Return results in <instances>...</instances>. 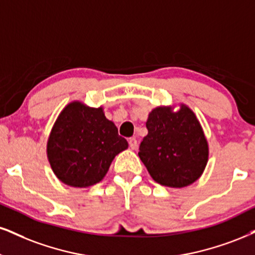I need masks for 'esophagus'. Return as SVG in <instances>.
I'll list each match as a JSON object with an SVG mask.
<instances>
[{"mask_svg":"<svg viewBox=\"0 0 255 255\" xmlns=\"http://www.w3.org/2000/svg\"><path fill=\"white\" fill-rule=\"evenodd\" d=\"M128 145H130V147L132 150H136L137 146H138V142H137L136 138H134V137L128 138Z\"/></svg>","mask_w":255,"mask_h":255,"instance_id":"1","label":"esophagus"}]
</instances>
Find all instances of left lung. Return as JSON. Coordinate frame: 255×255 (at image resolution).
I'll list each match as a JSON object with an SVG mask.
<instances>
[{"label": "left lung", "mask_w": 255, "mask_h": 255, "mask_svg": "<svg viewBox=\"0 0 255 255\" xmlns=\"http://www.w3.org/2000/svg\"><path fill=\"white\" fill-rule=\"evenodd\" d=\"M146 128L138 156L153 181L183 188L202 175L208 162V143L199 119L188 106L182 104L176 112L170 106L153 109Z\"/></svg>", "instance_id": "obj_1"}]
</instances>
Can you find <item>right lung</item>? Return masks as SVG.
<instances>
[{"label": "right lung", "instance_id": "add662e5", "mask_svg": "<svg viewBox=\"0 0 255 255\" xmlns=\"http://www.w3.org/2000/svg\"><path fill=\"white\" fill-rule=\"evenodd\" d=\"M128 146L103 108L73 102L56 119L47 143V157L62 183L87 188L105 177L113 158Z\"/></svg>", "mask_w": 255, "mask_h": 255}]
</instances>
